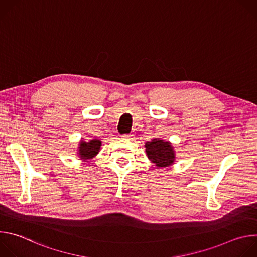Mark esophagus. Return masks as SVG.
I'll return each instance as SVG.
<instances>
[{"instance_id":"esophagus-1","label":"esophagus","mask_w":257,"mask_h":257,"mask_svg":"<svg viewBox=\"0 0 257 257\" xmlns=\"http://www.w3.org/2000/svg\"><path fill=\"white\" fill-rule=\"evenodd\" d=\"M134 137V134L133 133H129V134H124L123 135V138L124 139H127V140H130V139H132Z\"/></svg>"}]
</instances>
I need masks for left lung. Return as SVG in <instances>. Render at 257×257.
I'll return each mask as SVG.
<instances>
[{"label": "left lung", "mask_w": 257, "mask_h": 257, "mask_svg": "<svg viewBox=\"0 0 257 257\" xmlns=\"http://www.w3.org/2000/svg\"><path fill=\"white\" fill-rule=\"evenodd\" d=\"M144 145L146 156L158 168H165L174 164L176 155L171 142L155 138Z\"/></svg>", "instance_id": "obj_1"}]
</instances>
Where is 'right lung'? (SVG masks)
I'll return each mask as SVG.
<instances>
[{"label":"right lung","instance_id":"obj_1","mask_svg":"<svg viewBox=\"0 0 257 257\" xmlns=\"http://www.w3.org/2000/svg\"><path fill=\"white\" fill-rule=\"evenodd\" d=\"M101 141L99 139H91L89 141L81 140L78 146V154L81 160L87 161L93 159L100 150Z\"/></svg>","mask_w":257,"mask_h":257}]
</instances>
